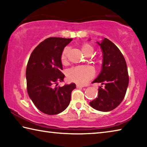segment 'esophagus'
<instances>
[{
  "mask_svg": "<svg viewBox=\"0 0 147 147\" xmlns=\"http://www.w3.org/2000/svg\"><path fill=\"white\" fill-rule=\"evenodd\" d=\"M76 88H84V86L80 85V84H76Z\"/></svg>",
  "mask_w": 147,
  "mask_h": 147,
  "instance_id": "obj_1",
  "label": "esophagus"
}]
</instances>
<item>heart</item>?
Wrapping results in <instances>:
<instances>
[{
	"mask_svg": "<svg viewBox=\"0 0 147 147\" xmlns=\"http://www.w3.org/2000/svg\"><path fill=\"white\" fill-rule=\"evenodd\" d=\"M81 50L84 55L90 56L93 54L94 49L90 44L85 43L81 46ZM69 49H63L61 54V61L62 63H65L67 58ZM94 71L91 67L89 66H78L73 67L67 71V76L69 80L79 84H84L94 76Z\"/></svg>",
	"mask_w": 147,
	"mask_h": 147,
	"instance_id": "1",
	"label": "heart"
}]
</instances>
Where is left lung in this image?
I'll return each instance as SVG.
<instances>
[{
  "label": "left lung",
  "mask_w": 147,
  "mask_h": 147,
  "mask_svg": "<svg viewBox=\"0 0 147 147\" xmlns=\"http://www.w3.org/2000/svg\"><path fill=\"white\" fill-rule=\"evenodd\" d=\"M96 43L102 53V65L100 73L93 82L101 83L104 87H99L98 97L89 105L106 112L116 108L124 98L129 82L128 69L125 59L115 44L107 38Z\"/></svg>",
  "instance_id": "left-lung-1"
}]
</instances>
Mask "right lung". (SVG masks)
<instances>
[{
    "mask_svg": "<svg viewBox=\"0 0 147 147\" xmlns=\"http://www.w3.org/2000/svg\"><path fill=\"white\" fill-rule=\"evenodd\" d=\"M72 40L47 38L35 48L28 59L26 70L28 96L36 108L47 115L58 114L67 108L71 92L76 88L74 83L56 87L65 77L61 71V54Z\"/></svg>",
    "mask_w": 147,
    "mask_h": 147,
    "instance_id": "add662e5",
    "label": "right lung"
}]
</instances>
